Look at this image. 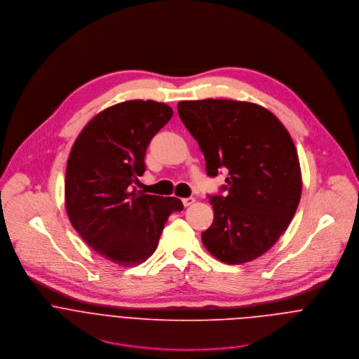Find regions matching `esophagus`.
<instances>
[{
    "instance_id": "obj_1",
    "label": "esophagus",
    "mask_w": 359,
    "mask_h": 359,
    "mask_svg": "<svg viewBox=\"0 0 359 359\" xmlns=\"http://www.w3.org/2000/svg\"><path fill=\"white\" fill-rule=\"evenodd\" d=\"M182 203H184L185 207H188V205L195 203V199H194V198H184V199H182Z\"/></svg>"
}]
</instances>
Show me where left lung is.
Listing matches in <instances>:
<instances>
[{
	"label": "left lung",
	"instance_id": "obj_1",
	"mask_svg": "<svg viewBox=\"0 0 359 359\" xmlns=\"http://www.w3.org/2000/svg\"><path fill=\"white\" fill-rule=\"evenodd\" d=\"M178 114L205 154L208 177L226 168V195L208 196L214 219L205 249L225 264L266 253L287 229L302 198L293 140L268 109L231 100L181 101Z\"/></svg>",
	"mask_w": 359,
	"mask_h": 359
}]
</instances>
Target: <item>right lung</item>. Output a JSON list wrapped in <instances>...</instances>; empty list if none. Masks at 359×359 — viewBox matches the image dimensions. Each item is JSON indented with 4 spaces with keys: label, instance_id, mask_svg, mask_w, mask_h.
I'll return each mask as SVG.
<instances>
[{
    "label": "right lung",
    "instance_id": "obj_1",
    "mask_svg": "<svg viewBox=\"0 0 359 359\" xmlns=\"http://www.w3.org/2000/svg\"><path fill=\"white\" fill-rule=\"evenodd\" d=\"M172 109L154 101H127L98 113L80 133L67 158L65 205L73 228L100 256L133 266L157 248L177 198L145 195L131 184L147 168L145 154Z\"/></svg>",
    "mask_w": 359,
    "mask_h": 359
}]
</instances>
